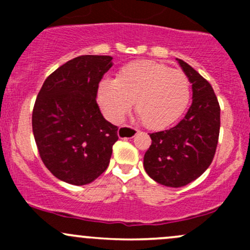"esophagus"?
Wrapping results in <instances>:
<instances>
[{
    "mask_svg": "<svg viewBox=\"0 0 250 250\" xmlns=\"http://www.w3.org/2000/svg\"><path fill=\"white\" fill-rule=\"evenodd\" d=\"M137 134V129L133 127H129V125H123L119 129L117 135H119L120 139H129V137H134Z\"/></svg>",
    "mask_w": 250,
    "mask_h": 250,
    "instance_id": "esophagus-1",
    "label": "esophagus"
}]
</instances>
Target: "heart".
I'll list each match as a JSON object with an SVG mask.
<instances>
[{
  "instance_id": "b5f03b06",
  "label": "heart",
  "mask_w": 250,
  "mask_h": 250,
  "mask_svg": "<svg viewBox=\"0 0 250 250\" xmlns=\"http://www.w3.org/2000/svg\"><path fill=\"white\" fill-rule=\"evenodd\" d=\"M190 101V82L182 71L140 60L123 65L116 79H103L97 102L110 122H121L135 102V111L149 129H163L182 116Z\"/></svg>"
}]
</instances>
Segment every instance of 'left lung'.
Masks as SVG:
<instances>
[{
    "label": "left lung",
    "mask_w": 250,
    "mask_h": 250,
    "mask_svg": "<svg viewBox=\"0 0 250 250\" xmlns=\"http://www.w3.org/2000/svg\"><path fill=\"white\" fill-rule=\"evenodd\" d=\"M193 88V103L176 125L150 134L143 166L149 176L167 187L193 182L214 159L220 134V104L207 80L188 63L177 60Z\"/></svg>",
    "instance_id": "8db88e82"
}]
</instances>
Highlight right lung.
I'll use <instances>...</instances> for the list:
<instances>
[{
  "label": "right lung",
  "mask_w": 250,
  "mask_h": 250,
  "mask_svg": "<svg viewBox=\"0 0 250 250\" xmlns=\"http://www.w3.org/2000/svg\"><path fill=\"white\" fill-rule=\"evenodd\" d=\"M111 56L82 55L45 79L33 109L40 156L54 176L75 186L93 182L110 161L117 128L100 111L97 88Z\"/></svg>",
  "instance_id": "1"
}]
</instances>
